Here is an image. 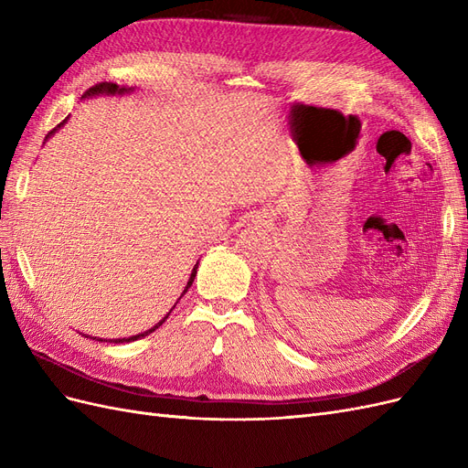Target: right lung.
Masks as SVG:
<instances>
[{
  "label": "right lung",
  "instance_id": "add662e5",
  "mask_svg": "<svg viewBox=\"0 0 468 468\" xmlns=\"http://www.w3.org/2000/svg\"><path fill=\"white\" fill-rule=\"evenodd\" d=\"M124 91H126V90H124V88H119V86H117V83H112V81H101V83H95V86H93V88H90V90L86 91V95H83V97H90V95H97V93H107V95L111 93V95H112V93H124ZM64 122H66V119H64V121H62V122H60L58 126H56V129H60V126H62ZM56 129H52V131L48 133V136H50V134H52V133H54ZM48 136H47V138H48ZM197 267H199V265H195V267H193V271H191V277H189V281H187V287H186V291H183V292H181V296H183V294H186V292H187V289H189V287L193 285V279H195V275H197ZM181 296H179V299H181ZM176 304H177V303H176ZM174 308H176V306H174ZM174 308H172V310H174ZM172 310H169V313H172ZM169 313H167V316H169ZM167 316H165V318H167ZM165 318H162V320H160L158 324H155V325H154V328H150L148 332H143V334H138V335H133V337H122V339H111V342H115V344H122V342H134V339H140V337H146V335H148V334H152V332H154L155 328H160V325H162V324L165 322ZM99 342H103V339H99Z\"/></svg>",
  "mask_w": 468,
  "mask_h": 468
}]
</instances>
